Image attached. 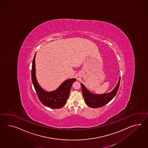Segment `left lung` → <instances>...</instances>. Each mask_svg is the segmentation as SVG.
Masks as SVG:
<instances>
[{
  "instance_id": "left-lung-1",
  "label": "left lung",
  "mask_w": 148,
  "mask_h": 148,
  "mask_svg": "<svg viewBox=\"0 0 148 148\" xmlns=\"http://www.w3.org/2000/svg\"><path fill=\"white\" fill-rule=\"evenodd\" d=\"M120 82V77L116 86L111 92L101 95L91 93L87 90L82 83H81L83 97L87 105L91 108H98L107 104L115 97L119 89Z\"/></svg>"
}]
</instances>
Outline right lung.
<instances>
[{
  "instance_id": "1",
  "label": "right lung",
  "mask_w": 148,
  "mask_h": 148,
  "mask_svg": "<svg viewBox=\"0 0 148 148\" xmlns=\"http://www.w3.org/2000/svg\"><path fill=\"white\" fill-rule=\"evenodd\" d=\"M34 57L32 69V79L36 94L40 102L45 106L51 108H60L64 106L69 98L73 83L75 79H67L61 84L57 90L52 92L44 90L37 82L35 75V57Z\"/></svg>"
}]
</instances>
